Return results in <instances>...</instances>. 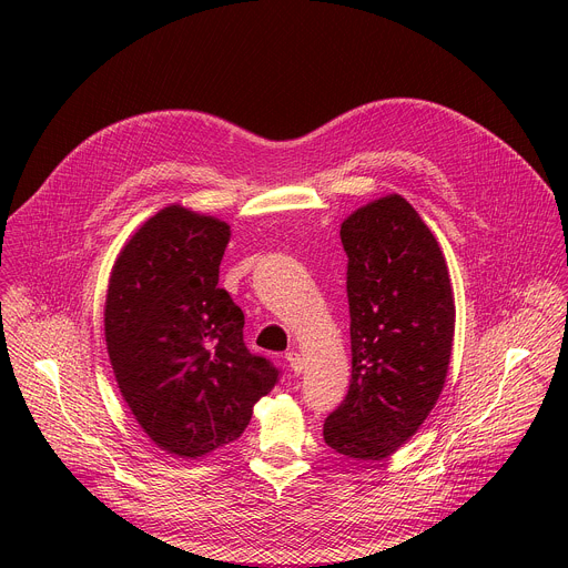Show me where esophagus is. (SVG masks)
<instances>
[{"label":"esophagus","instance_id":"obj_1","mask_svg":"<svg viewBox=\"0 0 568 568\" xmlns=\"http://www.w3.org/2000/svg\"><path fill=\"white\" fill-rule=\"evenodd\" d=\"M285 359H287L292 373H294V375H301V371H303V357H301L296 351H290V353H285Z\"/></svg>","mask_w":568,"mask_h":568}]
</instances>
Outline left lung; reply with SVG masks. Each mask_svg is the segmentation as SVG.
I'll list each match as a JSON object with an SVG mask.
<instances>
[{
	"instance_id": "obj_1",
	"label": "left lung",
	"mask_w": 568,
	"mask_h": 568,
	"mask_svg": "<svg viewBox=\"0 0 568 568\" xmlns=\"http://www.w3.org/2000/svg\"><path fill=\"white\" fill-rule=\"evenodd\" d=\"M348 256L353 375L323 423V440L357 460L407 443L445 386L454 344V292L429 226L402 195L379 197L342 224Z\"/></svg>"
}]
</instances>
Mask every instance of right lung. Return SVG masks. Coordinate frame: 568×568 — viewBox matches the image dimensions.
<instances>
[{
    "mask_svg": "<svg viewBox=\"0 0 568 568\" xmlns=\"http://www.w3.org/2000/svg\"><path fill=\"white\" fill-rule=\"evenodd\" d=\"M229 224L161 209L121 250L105 298L119 390L164 452L197 458L245 432L281 371L242 339L245 314L217 287Z\"/></svg>",
    "mask_w": 568,
    "mask_h": 568,
    "instance_id": "obj_1",
    "label": "right lung"
}]
</instances>
